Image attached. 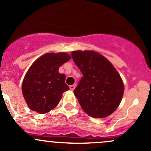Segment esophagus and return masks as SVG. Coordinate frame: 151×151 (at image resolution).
<instances>
[{"label": "esophagus", "instance_id": "1", "mask_svg": "<svg viewBox=\"0 0 151 151\" xmlns=\"http://www.w3.org/2000/svg\"><path fill=\"white\" fill-rule=\"evenodd\" d=\"M75 88H76L75 85H70V89L71 91H73V90L75 89Z\"/></svg>", "mask_w": 151, "mask_h": 151}]
</instances>
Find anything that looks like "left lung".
I'll return each instance as SVG.
<instances>
[{"instance_id": "obj_1", "label": "left lung", "mask_w": 151, "mask_h": 151, "mask_svg": "<svg viewBox=\"0 0 151 151\" xmlns=\"http://www.w3.org/2000/svg\"><path fill=\"white\" fill-rule=\"evenodd\" d=\"M71 55L83 75L73 91L81 108L93 118L110 116L124 95V83L118 71L108 59L94 51H74Z\"/></svg>"}]
</instances>
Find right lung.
Returning <instances> with one entry per match:
<instances>
[{
	"label": "right lung",
	"instance_id": "right-lung-1",
	"mask_svg": "<svg viewBox=\"0 0 151 151\" xmlns=\"http://www.w3.org/2000/svg\"><path fill=\"white\" fill-rule=\"evenodd\" d=\"M65 52L47 53L37 59L29 67L22 85L23 97L32 110L46 113L59 104L63 93L69 90L65 75L59 68L70 60Z\"/></svg>",
	"mask_w": 151,
	"mask_h": 151
}]
</instances>
